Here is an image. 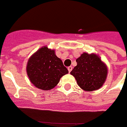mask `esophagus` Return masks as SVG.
Instances as JSON below:
<instances>
[{
	"label": "esophagus",
	"mask_w": 127,
	"mask_h": 127,
	"mask_svg": "<svg viewBox=\"0 0 127 127\" xmlns=\"http://www.w3.org/2000/svg\"><path fill=\"white\" fill-rule=\"evenodd\" d=\"M72 69V66H69V67H68V70H69V72H71Z\"/></svg>",
	"instance_id": "obj_1"
}]
</instances>
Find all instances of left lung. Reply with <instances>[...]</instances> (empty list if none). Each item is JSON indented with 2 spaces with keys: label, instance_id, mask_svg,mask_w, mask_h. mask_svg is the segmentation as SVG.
<instances>
[{
  "label": "left lung",
  "instance_id": "8db88e82",
  "mask_svg": "<svg viewBox=\"0 0 127 127\" xmlns=\"http://www.w3.org/2000/svg\"><path fill=\"white\" fill-rule=\"evenodd\" d=\"M77 65L70 72L81 89L92 92L100 89L107 79V65L95 53H83L76 59Z\"/></svg>",
  "mask_w": 127,
  "mask_h": 127
}]
</instances>
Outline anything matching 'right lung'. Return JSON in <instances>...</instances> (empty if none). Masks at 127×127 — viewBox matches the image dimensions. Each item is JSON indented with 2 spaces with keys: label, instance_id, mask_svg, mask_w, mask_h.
I'll list each match as a JSON object with an SVG mask.
<instances>
[{
  "label": "right lung",
  "instance_id": "1",
  "mask_svg": "<svg viewBox=\"0 0 127 127\" xmlns=\"http://www.w3.org/2000/svg\"><path fill=\"white\" fill-rule=\"evenodd\" d=\"M26 70L30 82L36 88L50 90L55 88L63 76L69 73L55 50L41 47L32 54L27 62Z\"/></svg>",
  "mask_w": 127,
  "mask_h": 127
}]
</instances>
